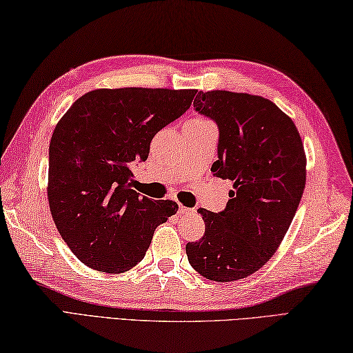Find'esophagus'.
Returning <instances> with one entry per match:
<instances>
[{
	"instance_id": "1",
	"label": "esophagus",
	"mask_w": 353,
	"mask_h": 353,
	"mask_svg": "<svg viewBox=\"0 0 353 353\" xmlns=\"http://www.w3.org/2000/svg\"><path fill=\"white\" fill-rule=\"evenodd\" d=\"M179 212H181V214H194L196 211H194L192 208H186V206L181 205V206H179Z\"/></svg>"
}]
</instances>
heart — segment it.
Here are the masks:
<instances>
[{"mask_svg":"<svg viewBox=\"0 0 353 353\" xmlns=\"http://www.w3.org/2000/svg\"><path fill=\"white\" fill-rule=\"evenodd\" d=\"M191 121H196V123H209L208 119H205V118H201V117H197V118H192Z\"/></svg>","mask_w":353,"mask_h":353,"instance_id":"obj_1","label":"heart"}]
</instances>
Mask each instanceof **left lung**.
I'll list each match as a JSON object with an SVG mask.
<instances>
[{
  "instance_id": "8db88e82",
  "label": "left lung",
  "mask_w": 353,
  "mask_h": 353,
  "mask_svg": "<svg viewBox=\"0 0 353 353\" xmlns=\"http://www.w3.org/2000/svg\"><path fill=\"white\" fill-rule=\"evenodd\" d=\"M197 112L220 129L212 171L234 190L223 212L200 208L205 235L186 244L192 268L215 282L258 272L279 249L301 203L306 154L292 119L264 97L200 91Z\"/></svg>"
}]
</instances>
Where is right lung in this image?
<instances>
[{"mask_svg":"<svg viewBox=\"0 0 353 353\" xmlns=\"http://www.w3.org/2000/svg\"><path fill=\"white\" fill-rule=\"evenodd\" d=\"M196 89L118 88L81 95L50 142L47 196L71 252L89 268L124 273L145 256L154 229L177 212L172 200L129 188L154 134L190 109Z\"/></svg>","mask_w":353,"mask_h":353,"instance_id":"obj_1","label":"right lung"}]
</instances>
